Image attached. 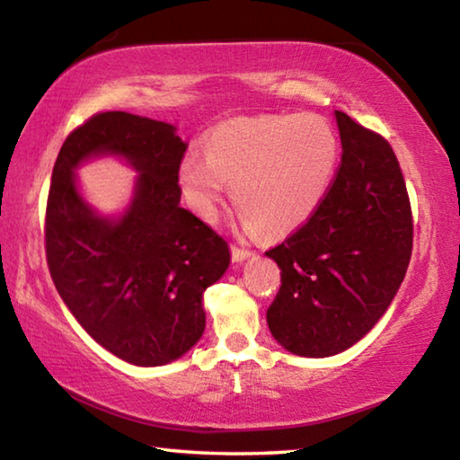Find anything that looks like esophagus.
I'll list each match as a JSON object with an SVG mask.
<instances>
[{
  "instance_id": "esophagus-1",
  "label": "esophagus",
  "mask_w": 460,
  "mask_h": 460,
  "mask_svg": "<svg viewBox=\"0 0 460 460\" xmlns=\"http://www.w3.org/2000/svg\"><path fill=\"white\" fill-rule=\"evenodd\" d=\"M231 255H233V260H235V261H243L247 258H252L253 253L249 252V249L241 247V245H231Z\"/></svg>"
}]
</instances>
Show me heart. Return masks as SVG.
Segmentation results:
<instances>
[{
  "mask_svg": "<svg viewBox=\"0 0 460 460\" xmlns=\"http://www.w3.org/2000/svg\"><path fill=\"white\" fill-rule=\"evenodd\" d=\"M339 158L337 131L318 115L243 118L215 128L205 139V155L186 154L178 181L202 219L219 217L231 189L243 227L279 237L318 211Z\"/></svg>",
  "mask_w": 460,
  "mask_h": 460,
  "instance_id": "b5f03b06",
  "label": "heart"
}]
</instances>
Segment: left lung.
<instances>
[{
  "label": "left lung",
  "instance_id": "1",
  "mask_svg": "<svg viewBox=\"0 0 460 460\" xmlns=\"http://www.w3.org/2000/svg\"><path fill=\"white\" fill-rule=\"evenodd\" d=\"M342 144L329 192L310 219L266 252L282 270L268 308L274 339L302 357H329L363 339L406 276L414 221L392 146L334 111Z\"/></svg>",
  "mask_w": 460,
  "mask_h": 460
}]
</instances>
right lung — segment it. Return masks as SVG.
I'll list each match as a JSON object with an SVG mask.
<instances>
[{
	"instance_id": "right-lung-1",
	"label": "right lung",
	"mask_w": 460,
	"mask_h": 460,
	"mask_svg": "<svg viewBox=\"0 0 460 460\" xmlns=\"http://www.w3.org/2000/svg\"><path fill=\"white\" fill-rule=\"evenodd\" d=\"M105 151L140 172L119 222L97 217L74 186L78 162ZM184 152L164 121L95 113L62 144L46 200V261L60 298L101 347L142 367L174 361L200 339L202 292L231 258L227 241L181 207Z\"/></svg>"
}]
</instances>
